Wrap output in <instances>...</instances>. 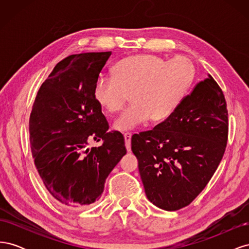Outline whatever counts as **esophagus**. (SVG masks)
<instances>
[{
  "instance_id": "esophagus-1",
  "label": "esophagus",
  "mask_w": 249,
  "mask_h": 249,
  "mask_svg": "<svg viewBox=\"0 0 249 249\" xmlns=\"http://www.w3.org/2000/svg\"><path fill=\"white\" fill-rule=\"evenodd\" d=\"M124 143H125V147L127 152H131V138H132V134L131 133H125L124 135Z\"/></svg>"
}]
</instances>
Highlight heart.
Listing matches in <instances>:
<instances>
[{
	"mask_svg": "<svg viewBox=\"0 0 249 249\" xmlns=\"http://www.w3.org/2000/svg\"><path fill=\"white\" fill-rule=\"evenodd\" d=\"M113 78H97L93 96L99 106L113 114L130 95L131 105L113 124L114 130L129 132L148 122H162L183 102L195 79L189 60L169 61L153 54H137L119 60L112 67Z\"/></svg>",
	"mask_w": 249,
	"mask_h": 249,
	"instance_id": "heart-1",
	"label": "heart"
}]
</instances>
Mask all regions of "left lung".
<instances>
[{
    "label": "left lung",
    "mask_w": 249,
    "mask_h": 249,
    "mask_svg": "<svg viewBox=\"0 0 249 249\" xmlns=\"http://www.w3.org/2000/svg\"><path fill=\"white\" fill-rule=\"evenodd\" d=\"M228 132L227 102L208 74L171 116L132 137L148 200L165 211L189 205L219 165Z\"/></svg>",
    "instance_id": "1"
}]
</instances>
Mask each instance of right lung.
Listing matches in <instances>:
<instances>
[{
	"mask_svg": "<svg viewBox=\"0 0 249 249\" xmlns=\"http://www.w3.org/2000/svg\"><path fill=\"white\" fill-rule=\"evenodd\" d=\"M111 52L82 53L60 61L42 83L29 122L35 166L48 191L71 208L99 200L110 172L126 154L124 136L109 124L93 86ZM104 140L86 148L89 141Z\"/></svg>",
	"mask_w": 249,
	"mask_h": 249,
	"instance_id": "right-lung-1",
	"label": "right lung"
}]
</instances>
